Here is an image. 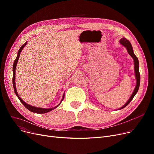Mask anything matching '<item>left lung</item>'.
<instances>
[{"instance_id": "8db88e82", "label": "left lung", "mask_w": 154, "mask_h": 154, "mask_svg": "<svg viewBox=\"0 0 154 154\" xmlns=\"http://www.w3.org/2000/svg\"><path fill=\"white\" fill-rule=\"evenodd\" d=\"M119 43L126 48V49H127L128 53L134 59L135 76V79H136V86H135L134 90L133 91V93L131 95V97L129 98V99L127 100V102L124 105V106L122 107H120V109H119V110H120V109H122L124 107H125L127 106V105L131 102V100L133 99V98L134 97V96L135 95V94L137 93V92H138L139 88V86H140V72H139V60H138V58L137 57L135 56V55L134 53L132 44L126 38H124V37L122 38L119 40Z\"/></svg>"}]
</instances>
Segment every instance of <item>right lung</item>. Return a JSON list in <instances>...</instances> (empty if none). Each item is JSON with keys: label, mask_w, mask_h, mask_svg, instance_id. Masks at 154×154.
<instances>
[{"label": "right lung", "mask_w": 154, "mask_h": 154, "mask_svg": "<svg viewBox=\"0 0 154 154\" xmlns=\"http://www.w3.org/2000/svg\"><path fill=\"white\" fill-rule=\"evenodd\" d=\"M27 44V42H26L25 44H23L20 48H19V50L18 51V53H17V57L15 58L14 62V64H13V77H12V83H13V87H14V92L16 94V95L17 96V97L19 98V100L21 102V103L24 106H25L28 110H29L30 111L32 112H34V113H37V114H44V113H47V112H50L55 109H56L57 107H59L60 106V104L61 103L62 101L63 100V98H64V95H65V92L63 93V96H62V99L60 101V102L57 105V106L53 107V108H50V109H44V108H40V107H34V106H30V105H29L28 103H27L26 102H24L23 100H22V99L20 97L19 95H18V93L17 92V89H16V85H15V69H16V67H17V62H18V60L19 59V57H20V52L22 51V50L23 49V48L25 47L26 45V44Z\"/></svg>", "instance_id": "add662e5"}]
</instances>
